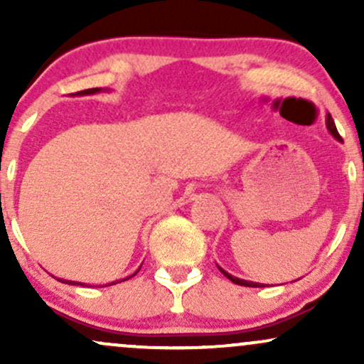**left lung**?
I'll list each match as a JSON object with an SVG mask.
<instances>
[{
	"label": "left lung",
	"mask_w": 364,
	"mask_h": 364,
	"mask_svg": "<svg viewBox=\"0 0 364 364\" xmlns=\"http://www.w3.org/2000/svg\"><path fill=\"white\" fill-rule=\"evenodd\" d=\"M325 123H327L328 132L332 133V135L336 136L337 140H342V139H341V135H339V132H337V128H336V123H333L332 116L327 114V121H325ZM219 270L225 275V277L229 279V281L235 282V284H237V286H245V287H263V284H258V282H250V281H243V279H237V277H235V275H231V274L225 272V270H224V269H220V267H219Z\"/></svg>",
	"instance_id": "8db88e82"
}]
</instances>
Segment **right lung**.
<instances>
[{
  "label": "right lung",
  "mask_w": 364,
  "mask_h": 364,
  "mask_svg": "<svg viewBox=\"0 0 364 364\" xmlns=\"http://www.w3.org/2000/svg\"><path fill=\"white\" fill-rule=\"evenodd\" d=\"M102 89H87V90H82V92H77L78 95H89V94H95V92H101ZM136 274V272H135ZM133 274V275H135ZM58 281L63 282V284H70V286H83L82 282H75V281H65V279H58ZM127 281V279H124ZM111 284H118V282H111ZM109 284V286H111Z\"/></svg>",
  "instance_id": "add662e5"
}]
</instances>
